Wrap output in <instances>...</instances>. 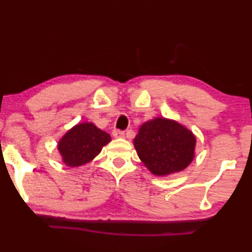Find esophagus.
<instances>
[{
    "mask_svg": "<svg viewBox=\"0 0 252 252\" xmlns=\"http://www.w3.org/2000/svg\"><path fill=\"white\" fill-rule=\"evenodd\" d=\"M113 136L115 138H124V131H122V130H114Z\"/></svg>",
    "mask_w": 252,
    "mask_h": 252,
    "instance_id": "obj_1",
    "label": "esophagus"
}]
</instances>
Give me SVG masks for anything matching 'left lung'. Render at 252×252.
I'll return each instance as SVG.
<instances>
[{"instance_id":"1","label":"left lung","mask_w":252,"mask_h":252,"mask_svg":"<svg viewBox=\"0 0 252 252\" xmlns=\"http://www.w3.org/2000/svg\"><path fill=\"white\" fill-rule=\"evenodd\" d=\"M134 147L151 174L166 176L184 170L192 162L196 136L174 120L156 117L139 126Z\"/></svg>"}]
</instances>
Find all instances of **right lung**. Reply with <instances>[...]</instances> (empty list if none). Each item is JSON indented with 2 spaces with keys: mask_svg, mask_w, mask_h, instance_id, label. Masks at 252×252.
<instances>
[{
  "mask_svg": "<svg viewBox=\"0 0 252 252\" xmlns=\"http://www.w3.org/2000/svg\"><path fill=\"white\" fill-rule=\"evenodd\" d=\"M110 141L111 137L108 132L97 128L92 122H82L63 135L57 144V149L62 162L75 168L92 162Z\"/></svg>",
  "mask_w": 252,
  "mask_h": 252,
  "instance_id": "obj_1",
  "label": "right lung"
}]
</instances>
